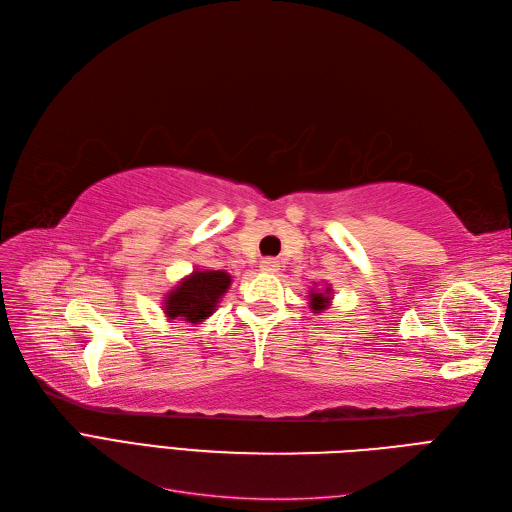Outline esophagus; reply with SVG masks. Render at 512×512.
Returning <instances> with one entry per match:
<instances>
[{"label":"esophagus","mask_w":512,"mask_h":512,"mask_svg":"<svg viewBox=\"0 0 512 512\" xmlns=\"http://www.w3.org/2000/svg\"><path fill=\"white\" fill-rule=\"evenodd\" d=\"M259 268H261V272H268V274H272V272H276L280 266H278V261H276V259H263V261L259 263Z\"/></svg>","instance_id":"esophagus-1"}]
</instances>
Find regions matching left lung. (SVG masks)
I'll return each mask as SVG.
<instances>
[{
  "instance_id": "obj_1",
  "label": "left lung",
  "mask_w": 512,
  "mask_h": 512,
  "mask_svg": "<svg viewBox=\"0 0 512 512\" xmlns=\"http://www.w3.org/2000/svg\"><path fill=\"white\" fill-rule=\"evenodd\" d=\"M332 287H325V289H319V291H310V308L312 312H323L325 308H329V304H332Z\"/></svg>"
}]
</instances>
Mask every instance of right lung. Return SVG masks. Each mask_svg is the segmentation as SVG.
<instances>
[{
  "instance_id": "add662e5",
  "label": "right lung",
  "mask_w": 512,
  "mask_h": 512,
  "mask_svg": "<svg viewBox=\"0 0 512 512\" xmlns=\"http://www.w3.org/2000/svg\"><path fill=\"white\" fill-rule=\"evenodd\" d=\"M229 285H232V276L223 270H195L166 295L163 312L170 321L202 323L217 308Z\"/></svg>"
}]
</instances>
